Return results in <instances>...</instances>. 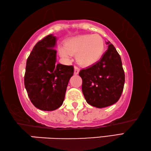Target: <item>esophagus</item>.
<instances>
[{"label":"esophagus","mask_w":151,"mask_h":151,"mask_svg":"<svg viewBox=\"0 0 151 151\" xmlns=\"http://www.w3.org/2000/svg\"><path fill=\"white\" fill-rule=\"evenodd\" d=\"M79 71H80V68H78V66L77 65L74 66V73H75L76 75H78L79 73Z\"/></svg>","instance_id":"1"}]
</instances>
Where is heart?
Wrapping results in <instances>:
<instances>
[{
    "label": "heart",
    "instance_id": "heart-1",
    "mask_svg": "<svg viewBox=\"0 0 151 151\" xmlns=\"http://www.w3.org/2000/svg\"><path fill=\"white\" fill-rule=\"evenodd\" d=\"M104 47V40L100 36L97 34H81L66 42L64 47L60 48V53L63 58H69L71 54H77L79 62L83 65H90L100 60Z\"/></svg>",
    "mask_w": 151,
    "mask_h": 151
}]
</instances>
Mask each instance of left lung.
Instances as JSON below:
<instances>
[{"instance_id":"8db88e82","label":"left lung","mask_w":151,"mask_h":151,"mask_svg":"<svg viewBox=\"0 0 151 151\" xmlns=\"http://www.w3.org/2000/svg\"><path fill=\"white\" fill-rule=\"evenodd\" d=\"M101 60L81 70L82 92L88 104L97 108L110 106L119 99L125 83V73L119 54L110 42Z\"/></svg>"}]
</instances>
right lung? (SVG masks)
<instances>
[{"label":"right lung","mask_w":151,"mask_h":151,"mask_svg":"<svg viewBox=\"0 0 151 151\" xmlns=\"http://www.w3.org/2000/svg\"><path fill=\"white\" fill-rule=\"evenodd\" d=\"M57 38L50 34L33 47L27 61L24 86L32 104L42 111H54L65 98L73 66L56 64Z\"/></svg>","instance_id":"obj_1"}]
</instances>
